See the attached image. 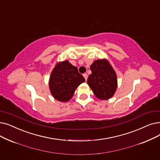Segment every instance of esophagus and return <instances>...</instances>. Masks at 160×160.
Returning a JSON list of instances; mask_svg holds the SVG:
<instances>
[{
  "instance_id": "obj_1",
  "label": "esophagus",
  "mask_w": 160,
  "mask_h": 160,
  "mask_svg": "<svg viewBox=\"0 0 160 160\" xmlns=\"http://www.w3.org/2000/svg\"><path fill=\"white\" fill-rule=\"evenodd\" d=\"M83 76H84V78H85V80L86 81L87 79H88V75L87 74H83Z\"/></svg>"
}]
</instances>
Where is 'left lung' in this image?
<instances>
[{
    "instance_id": "8db88e82",
    "label": "left lung",
    "mask_w": 160,
    "mask_h": 160,
    "mask_svg": "<svg viewBox=\"0 0 160 160\" xmlns=\"http://www.w3.org/2000/svg\"><path fill=\"white\" fill-rule=\"evenodd\" d=\"M92 74L88 78V84L96 97L108 100L114 95L117 86L115 71L106 59L95 60L90 67Z\"/></svg>"
}]
</instances>
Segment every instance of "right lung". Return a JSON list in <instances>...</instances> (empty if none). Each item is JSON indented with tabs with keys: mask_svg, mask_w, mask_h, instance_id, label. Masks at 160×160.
<instances>
[{
	"mask_svg": "<svg viewBox=\"0 0 160 160\" xmlns=\"http://www.w3.org/2000/svg\"><path fill=\"white\" fill-rule=\"evenodd\" d=\"M84 82L77 67L67 60L59 62L53 68L49 80V88L55 99L67 102L74 95L76 88Z\"/></svg>",
	"mask_w": 160,
	"mask_h": 160,
	"instance_id": "add662e5",
	"label": "right lung"
}]
</instances>
